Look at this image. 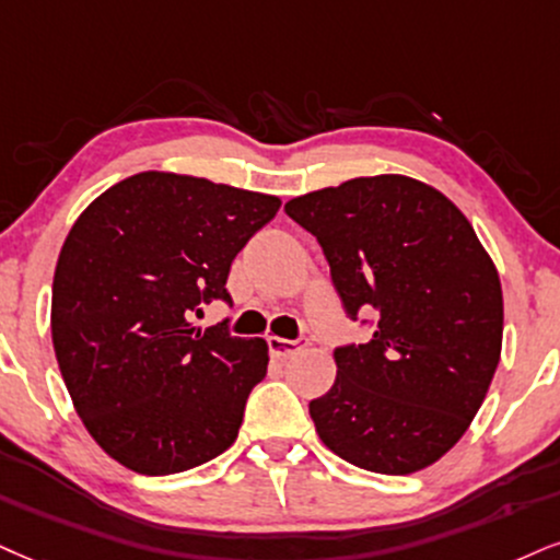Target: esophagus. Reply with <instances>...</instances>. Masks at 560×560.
<instances>
[{
	"mask_svg": "<svg viewBox=\"0 0 560 560\" xmlns=\"http://www.w3.org/2000/svg\"><path fill=\"white\" fill-rule=\"evenodd\" d=\"M267 345H269V353L275 358H280V361H285V358H293L295 353H301L303 348H306V342L303 340H285V337H267Z\"/></svg>",
	"mask_w": 560,
	"mask_h": 560,
	"instance_id": "34e87169",
	"label": "esophagus"
}]
</instances>
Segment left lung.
Returning a JSON list of instances; mask_svg holds the SVG:
<instances>
[{"mask_svg":"<svg viewBox=\"0 0 560 560\" xmlns=\"http://www.w3.org/2000/svg\"><path fill=\"white\" fill-rule=\"evenodd\" d=\"M285 212L319 241L345 314H376L369 342L335 348L332 389L308 402L324 446L382 475L433 465L501 358V280L470 220L399 174L308 191Z\"/></svg>","mask_w":560,"mask_h":560,"instance_id":"obj_1","label":"left lung"}]
</instances>
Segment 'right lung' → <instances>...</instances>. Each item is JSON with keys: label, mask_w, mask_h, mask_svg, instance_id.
<instances>
[{"label": "right lung", "mask_w": 560, "mask_h": 560, "mask_svg": "<svg viewBox=\"0 0 560 560\" xmlns=\"http://www.w3.org/2000/svg\"><path fill=\"white\" fill-rule=\"evenodd\" d=\"M278 210L272 195L144 171L72 225L54 272V353L88 433L119 465L174 475L236 441L267 342L225 322L202 332L191 316L231 303V261Z\"/></svg>", "instance_id": "add662e5"}]
</instances>
